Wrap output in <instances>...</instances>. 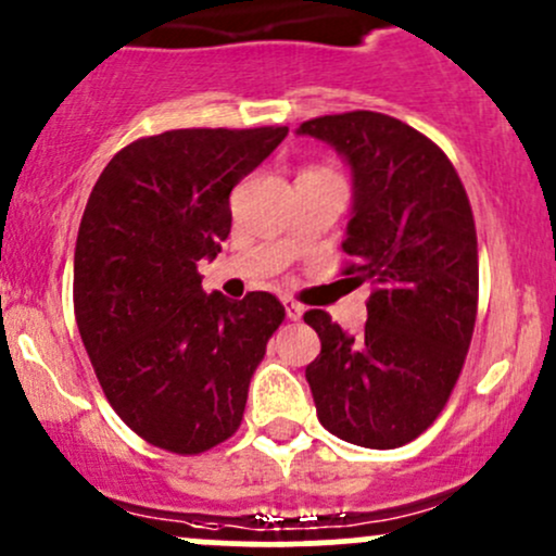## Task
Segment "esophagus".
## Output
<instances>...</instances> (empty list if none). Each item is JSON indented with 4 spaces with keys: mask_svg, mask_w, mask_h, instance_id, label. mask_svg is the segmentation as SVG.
Returning a JSON list of instances; mask_svg holds the SVG:
<instances>
[{
    "mask_svg": "<svg viewBox=\"0 0 556 556\" xmlns=\"http://www.w3.org/2000/svg\"><path fill=\"white\" fill-rule=\"evenodd\" d=\"M283 307H286V318H289V320H300L302 318V313H304L302 304H296L294 300H283Z\"/></svg>",
    "mask_w": 556,
    "mask_h": 556,
    "instance_id": "34e87169",
    "label": "esophagus"
}]
</instances>
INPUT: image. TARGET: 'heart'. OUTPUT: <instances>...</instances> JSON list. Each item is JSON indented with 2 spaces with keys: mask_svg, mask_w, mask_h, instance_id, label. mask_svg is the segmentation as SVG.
<instances>
[{
  "mask_svg": "<svg viewBox=\"0 0 556 556\" xmlns=\"http://www.w3.org/2000/svg\"><path fill=\"white\" fill-rule=\"evenodd\" d=\"M309 172H324V169H309Z\"/></svg>",
  "mask_w": 556,
  "mask_h": 556,
  "instance_id": "b5f03b06",
  "label": "heart"
}]
</instances>
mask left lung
<instances>
[{
    "instance_id": "8db88e82",
    "label": "left lung",
    "mask_w": 556,
    "mask_h": 556,
    "mask_svg": "<svg viewBox=\"0 0 556 556\" xmlns=\"http://www.w3.org/2000/svg\"><path fill=\"white\" fill-rule=\"evenodd\" d=\"M350 164L352 217L342 249L352 286L371 283L368 320L352 337L324 309L307 366L318 419L352 445L400 447L445 408L477 318V232L447 156L408 124L374 111L304 122Z\"/></svg>"
}]
</instances>
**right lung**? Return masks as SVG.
<instances>
[{
	"label": "right lung",
	"instance_id": "add662e5",
	"mask_svg": "<svg viewBox=\"0 0 556 556\" xmlns=\"http://www.w3.org/2000/svg\"><path fill=\"white\" fill-rule=\"evenodd\" d=\"M289 127L172 129L109 161L74 254V313L100 387L151 445L193 456L241 427L249 381L286 309L267 291L201 289L230 236V190Z\"/></svg>",
	"mask_w": 556,
	"mask_h": 556
}]
</instances>
